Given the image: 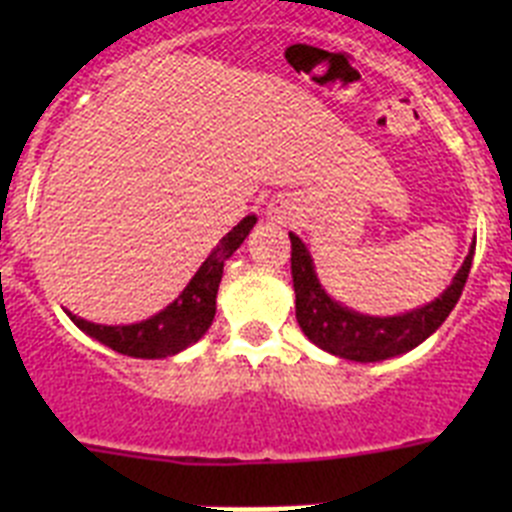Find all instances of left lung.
I'll return each mask as SVG.
<instances>
[{"mask_svg":"<svg viewBox=\"0 0 512 512\" xmlns=\"http://www.w3.org/2000/svg\"><path fill=\"white\" fill-rule=\"evenodd\" d=\"M289 241H292V282H295L297 297L295 312L302 333L328 354L348 361H361V364L408 354L425 338L433 336L459 302L474 259L472 243L456 277L436 300L410 312H402V315L379 318V315H364V312H356L333 300L320 284L310 251L300 235L289 233Z\"/></svg>","mask_w":512,"mask_h":512,"instance_id":"8db88e82","label":"left lung"}]
</instances>
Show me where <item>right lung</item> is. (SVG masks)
Instances as JSON below:
<instances>
[{
    "label": "right lung",
    "instance_id": "add662e5",
    "mask_svg": "<svg viewBox=\"0 0 512 512\" xmlns=\"http://www.w3.org/2000/svg\"><path fill=\"white\" fill-rule=\"evenodd\" d=\"M253 225H256V215L243 217L241 223L235 225L223 241L212 248L210 256L202 261L197 274L189 279V284L179 292V297L148 320L130 325H99L76 318L74 312L69 310H66V315L89 338L110 346L117 354L133 356V359H166V356L182 354L184 348L200 341L212 325L217 287H220V279H223L225 261L241 248Z\"/></svg>",
    "mask_w": 512,
    "mask_h": 512
}]
</instances>
